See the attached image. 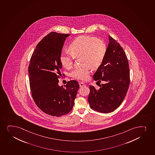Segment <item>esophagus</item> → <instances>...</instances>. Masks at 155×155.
I'll list each match as a JSON object with an SVG mask.
<instances>
[{"instance_id": "34e87169", "label": "esophagus", "mask_w": 155, "mask_h": 155, "mask_svg": "<svg viewBox=\"0 0 155 155\" xmlns=\"http://www.w3.org/2000/svg\"><path fill=\"white\" fill-rule=\"evenodd\" d=\"M79 84L80 87H82L84 86V84L83 82H79Z\"/></svg>"}]
</instances>
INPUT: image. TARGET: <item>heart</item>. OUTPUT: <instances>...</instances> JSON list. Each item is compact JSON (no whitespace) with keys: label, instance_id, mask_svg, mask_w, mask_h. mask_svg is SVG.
Segmentation results:
<instances>
[{"label":"heart","instance_id":"b5f03b06","mask_svg":"<svg viewBox=\"0 0 155 155\" xmlns=\"http://www.w3.org/2000/svg\"><path fill=\"white\" fill-rule=\"evenodd\" d=\"M71 53H62L59 57L61 65L66 69L72 67L74 59L80 58L81 67L74 69L71 77L79 80L88 79L90 67L96 69L103 63L107 53L105 43L95 37L81 35L71 42L68 47Z\"/></svg>","mask_w":155,"mask_h":155}]
</instances>
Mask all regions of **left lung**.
I'll use <instances>...</instances> for the list:
<instances>
[{"instance_id":"left-lung-1","label":"left lung","mask_w":155,"mask_h":155,"mask_svg":"<svg viewBox=\"0 0 155 155\" xmlns=\"http://www.w3.org/2000/svg\"><path fill=\"white\" fill-rule=\"evenodd\" d=\"M109 43L103 63L94 75V80L105 84L97 90L89 86L88 102L99 112L109 113L119 107L124 99L130 85L128 60L123 48L109 35Z\"/></svg>"}]
</instances>
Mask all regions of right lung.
Returning a JSON list of instances; mask_svg holds the SVG:
<instances>
[{"mask_svg": "<svg viewBox=\"0 0 155 155\" xmlns=\"http://www.w3.org/2000/svg\"><path fill=\"white\" fill-rule=\"evenodd\" d=\"M69 35L54 32L48 34L36 45L29 64L33 99L39 109L53 117H61L72 110L79 88L75 80L68 81L65 88L58 84L62 76L59 57Z\"/></svg>", "mask_w": 155, "mask_h": 155, "instance_id": "add662e5", "label": "right lung"}]
</instances>
